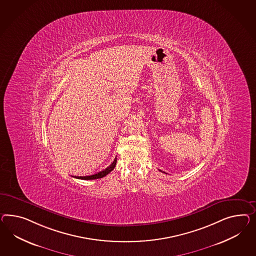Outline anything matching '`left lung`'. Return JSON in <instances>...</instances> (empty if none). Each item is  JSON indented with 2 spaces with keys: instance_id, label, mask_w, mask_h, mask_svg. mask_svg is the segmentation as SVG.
<instances>
[{
  "instance_id": "left-lung-1",
  "label": "left lung",
  "mask_w": 256,
  "mask_h": 256,
  "mask_svg": "<svg viewBox=\"0 0 256 256\" xmlns=\"http://www.w3.org/2000/svg\"><path fill=\"white\" fill-rule=\"evenodd\" d=\"M160 172H162V170H160Z\"/></svg>"
}]
</instances>
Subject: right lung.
Returning <instances> with one entry per match:
<instances>
[{"mask_svg":"<svg viewBox=\"0 0 256 256\" xmlns=\"http://www.w3.org/2000/svg\"><path fill=\"white\" fill-rule=\"evenodd\" d=\"M116 165V158L114 160V162L112 163L110 166H108L107 168H105L104 170L100 172L93 174V175H90V176H77L76 178L77 179H81V180H95V179H100L104 178V176H106L114 168V166Z\"/></svg>","mask_w":256,"mask_h":256,"instance_id":"obj_1","label":"right lung"}]
</instances>
